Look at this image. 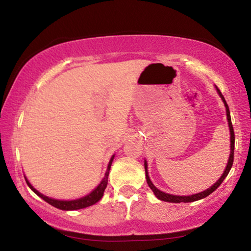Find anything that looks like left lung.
Masks as SVG:
<instances>
[{"label": "left lung", "instance_id": "left-lung-1", "mask_svg": "<svg viewBox=\"0 0 251 251\" xmlns=\"http://www.w3.org/2000/svg\"><path fill=\"white\" fill-rule=\"evenodd\" d=\"M218 93H219V95H220V97L223 98V100H224V103H225V106H226L227 120H228V125H229V129H230V155H229V160H228L226 170H225L224 175L221 176L220 178H219V180H218L217 183L214 184V185H212L210 189L205 190L204 192L197 193V195H191V196H174V195H168V193L160 191V190L155 188L154 184L151 183V179H149V176H148V173H147V162H146V161H145V170H146V178H147V183H148L149 188L153 190L154 195L156 196L157 198L160 199V201H169V202H191V201H199V199H202V198H205V197H207L208 195H211V193L213 192L214 190H217V189L219 188V186H220V184L224 182V179L227 177L228 173H229L230 168H231V166H233V161H234V145H235V135H234L233 125H231L229 107H228L226 100H225V97L223 96V94H221V91L219 90V89H218Z\"/></svg>", "mask_w": 251, "mask_h": 251}]
</instances>
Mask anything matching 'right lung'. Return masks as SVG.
Returning <instances> with one entry per match:
<instances>
[{
  "label": "right lung",
  "instance_id": "obj_1",
  "mask_svg": "<svg viewBox=\"0 0 251 251\" xmlns=\"http://www.w3.org/2000/svg\"><path fill=\"white\" fill-rule=\"evenodd\" d=\"M112 161H113V156L111 157L110 162H109V166H107V170L105 173V176H104V178L102 182H100V185L97 186L96 189L94 190L93 192L89 193L88 196L83 197V198H80V199H76V201H56V199H52V198H49V197L41 195L40 192H38L36 189L33 188L32 185H31L30 183H28L27 179L26 183L27 185L30 186V189L32 190L34 193H37L38 196L40 197V198H43L44 201L49 202L52 206H54L56 208H60V210H63V211H73V210H80V208H84V207H88V206H91L94 204H96V202L100 201V198L103 197V193H104V190H105L106 185H107V177H109V171H110V168H111V164H112Z\"/></svg>",
  "mask_w": 251,
  "mask_h": 251
}]
</instances>
